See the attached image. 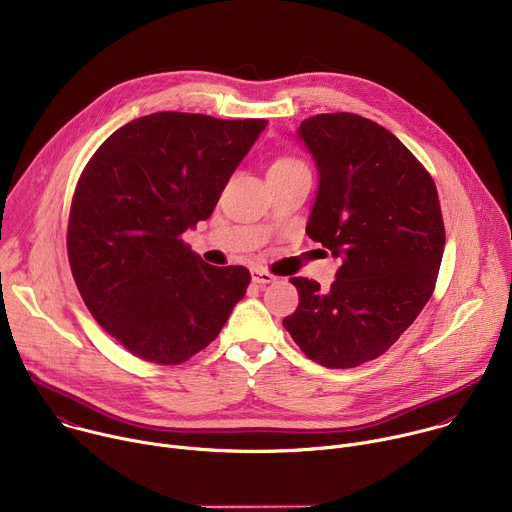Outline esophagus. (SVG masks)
Masks as SVG:
<instances>
[{"label":"esophagus","mask_w":512,"mask_h":512,"mask_svg":"<svg viewBox=\"0 0 512 512\" xmlns=\"http://www.w3.org/2000/svg\"><path fill=\"white\" fill-rule=\"evenodd\" d=\"M251 279H253L255 285H267V283L275 281V277L269 271H265V269H253L251 271Z\"/></svg>","instance_id":"esophagus-1"}]
</instances>
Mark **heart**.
<instances>
[{
    "label": "heart",
    "mask_w": 512,
    "mask_h": 512,
    "mask_svg": "<svg viewBox=\"0 0 512 512\" xmlns=\"http://www.w3.org/2000/svg\"><path fill=\"white\" fill-rule=\"evenodd\" d=\"M296 168H304L302 162L294 160V158H279L269 166V174L273 172H287V170H296Z\"/></svg>",
    "instance_id": "1"
}]
</instances>
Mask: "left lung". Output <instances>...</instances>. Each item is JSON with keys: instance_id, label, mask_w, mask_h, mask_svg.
I'll list each match as a JSON object with an SVG mask.
<instances>
[{"instance_id": "8db88e82", "label": "left lung", "mask_w": 512, "mask_h": 512, "mask_svg": "<svg viewBox=\"0 0 512 512\" xmlns=\"http://www.w3.org/2000/svg\"><path fill=\"white\" fill-rule=\"evenodd\" d=\"M318 170L306 233L340 261L328 289L291 277L300 306L285 330L312 360L352 369L381 356L433 294L446 231L431 176L379 123L354 113L304 119Z\"/></svg>"}]
</instances>
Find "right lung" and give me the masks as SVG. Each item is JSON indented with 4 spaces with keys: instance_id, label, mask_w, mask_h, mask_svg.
Returning <instances> with one entry per match:
<instances>
[{
    "instance_id": "obj_1",
    "label": "right lung",
    "mask_w": 512,
    "mask_h": 512,
    "mask_svg": "<svg viewBox=\"0 0 512 512\" xmlns=\"http://www.w3.org/2000/svg\"><path fill=\"white\" fill-rule=\"evenodd\" d=\"M265 125L152 113L111 133L87 164L68 216L70 271L93 318L131 354L184 362L243 300L249 271L208 265L180 237L212 214Z\"/></svg>"
}]
</instances>
